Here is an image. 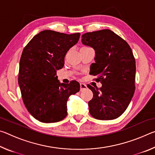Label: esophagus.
Returning a JSON list of instances; mask_svg holds the SVG:
<instances>
[{
  "instance_id": "1",
  "label": "esophagus",
  "mask_w": 155,
  "mask_h": 155,
  "mask_svg": "<svg viewBox=\"0 0 155 155\" xmlns=\"http://www.w3.org/2000/svg\"><path fill=\"white\" fill-rule=\"evenodd\" d=\"M80 90L81 91H83V90H86V89L87 88V85H85V84H84V83H80Z\"/></svg>"
}]
</instances>
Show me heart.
<instances>
[{
  "mask_svg": "<svg viewBox=\"0 0 155 155\" xmlns=\"http://www.w3.org/2000/svg\"><path fill=\"white\" fill-rule=\"evenodd\" d=\"M83 47H87V46H83Z\"/></svg>",
  "mask_w": 155,
  "mask_h": 155,
  "instance_id": "heart-1",
  "label": "heart"
}]
</instances>
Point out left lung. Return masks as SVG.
<instances>
[{
	"mask_svg": "<svg viewBox=\"0 0 155 155\" xmlns=\"http://www.w3.org/2000/svg\"><path fill=\"white\" fill-rule=\"evenodd\" d=\"M82 43L95 51V63L91 74L102 87H93V98L89 101L90 114L101 120L120 117L129 104L135 92V59L128 43L109 29L89 32L82 35Z\"/></svg>",
	"mask_w": 155,
	"mask_h": 155,
	"instance_id": "8db88e82",
	"label": "left lung"
}]
</instances>
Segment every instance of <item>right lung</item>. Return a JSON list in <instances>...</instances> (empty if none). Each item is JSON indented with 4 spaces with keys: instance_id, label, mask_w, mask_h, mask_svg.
<instances>
[{
    "instance_id": "1",
    "label": "right lung",
    "mask_w": 155,
    "mask_h": 155,
    "mask_svg": "<svg viewBox=\"0 0 155 155\" xmlns=\"http://www.w3.org/2000/svg\"><path fill=\"white\" fill-rule=\"evenodd\" d=\"M81 34H65L44 30L37 34L23 49L20 60L18 84L28 111L36 120L53 123L67 115V101L80 90L77 81L59 82L57 71L78 42Z\"/></svg>"
}]
</instances>
